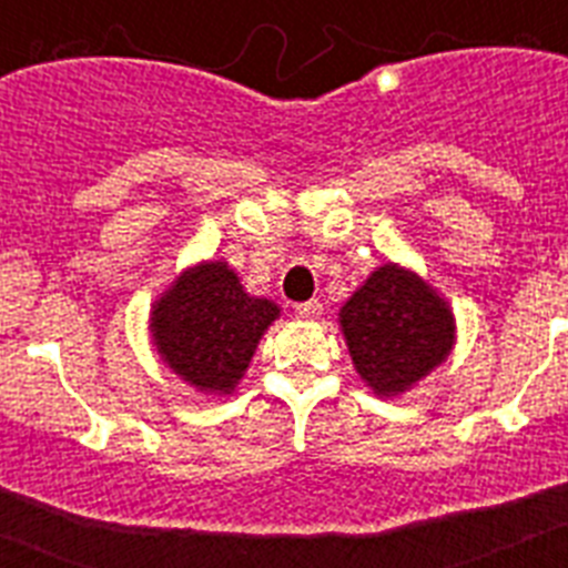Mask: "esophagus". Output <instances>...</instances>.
Returning <instances> with one entry per match:
<instances>
[{"label": "esophagus", "mask_w": 568, "mask_h": 568, "mask_svg": "<svg viewBox=\"0 0 568 568\" xmlns=\"http://www.w3.org/2000/svg\"><path fill=\"white\" fill-rule=\"evenodd\" d=\"M321 301L318 298H313V301H304V304H295V315H298V318H304V321H315L321 315Z\"/></svg>", "instance_id": "34e87169"}]
</instances>
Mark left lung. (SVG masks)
<instances>
[{"instance_id": "left-lung-1", "label": "left lung", "mask_w": 568, "mask_h": 568, "mask_svg": "<svg viewBox=\"0 0 568 568\" xmlns=\"http://www.w3.org/2000/svg\"><path fill=\"white\" fill-rule=\"evenodd\" d=\"M355 373L378 398H398L455 349L449 301L413 267L386 261L338 310Z\"/></svg>"}]
</instances>
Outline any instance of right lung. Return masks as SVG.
Returning <instances> with one entry per match:
<instances>
[{"label": "right lung", "instance_id": "obj_1", "mask_svg": "<svg viewBox=\"0 0 568 568\" xmlns=\"http://www.w3.org/2000/svg\"><path fill=\"white\" fill-rule=\"evenodd\" d=\"M281 307L250 295L227 261H199L170 281L150 304V341L175 378L195 393H235L258 341Z\"/></svg>", "mask_w": 568, "mask_h": 568}]
</instances>
